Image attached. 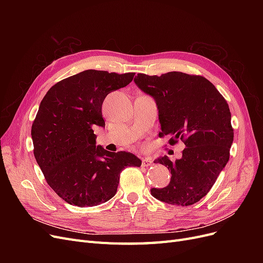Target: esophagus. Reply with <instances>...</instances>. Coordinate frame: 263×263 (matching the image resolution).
<instances>
[{
	"label": "esophagus",
	"mask_w": 263,
	"mask_h": 263,
	"mask_svg": "<svg viewBox=\"0 0 263 263\" xmlns=\"http://www.w3.org/2000/svg\"><path fill=\"white\" fill-rule=\"evenodd\" d=\"M141 165L144 166V168H148V166H150V165H151V161L149 160V159H142Z\"/></svg>",
	"instance_id": "esophagus-1"
}]
</instances>
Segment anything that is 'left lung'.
Segmentation results:
<instances>
[{
	"mask_svg": "<svg viewBox=\"0 0 263 263\" xmlns=\"http://www.w3.org/2000/svg\"><path fill=\"white\" fill-rule=\"evenodd\" d=\"M135 83L157 102L159 137L171 136L170 145L182 140L186 147L176 161L166 156L155 161L166 166L172 177L168 185L153 189L151 194L178 206L198 202L229 160L234 129L227 101L208 79L179 71L160 77L138 73Z\"/></svg>",
	"mask_w": 263,
	"mask_h": 263,
	"instance_id": "obj_1",
	"label": "left lung"
}]
</instances>
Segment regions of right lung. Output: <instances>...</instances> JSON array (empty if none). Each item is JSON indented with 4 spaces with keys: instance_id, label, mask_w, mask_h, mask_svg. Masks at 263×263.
Segmentation results:
<instances>
[{
    "instance_id": "add662e5",
    "label": "right lung",
    "mask_w": 263,
    "mask_h": 263,
    "mask_svg": "<svg viewBox=\"0 0 263 263\" xmlns=\"http://www.w3.org/2000/svg\"><path fill=\"white\" fill-rule=\"evenodd\" d=\"M135 73L85 70L46 93L31 125L34 156L49 186L71 205L95 206L112 198L126 166L136 156L95 146L94 126H105L102 104L107 94L129 84Z\"/></svg>"
}]
</instances>
